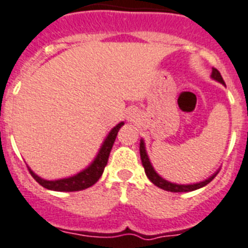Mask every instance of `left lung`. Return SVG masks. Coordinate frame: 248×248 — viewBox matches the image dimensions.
Wrapping results in <instances>:
<instances>
[{
	"mask_svg": "<svg viewBox=\"0 0 248 248\" xmlns=\"http://www.w3.org/2000/svg\"><path fill=\"white\" fill-rule=\"evenodd\" d=\"M211 78H215L217 81L224 84V80H223L220 72H219L217 68H213ZM140 156H141V163H142V166H144L145 173H146V176H148L149 180L152 181L155 186L160 187V188H163V190H166V191H170V192H188V191H194V190H197V188H201V187L206 186L208 183H210L211 181L214 180V177L218 174V172L214 173L210 178L205 180L204 182L194 183V185H177V183H172L166 181L164 178H162V177L159 176L155 170H154L153 166L150 164V160H149L148 155H146V152H145V145L142 140L140 141Z\"/></svg>",
	"mask_w": 248,
	"mask_h": 248,
	"instance_id": "obj_1",
	"label": "left lung"
}]
</instances>
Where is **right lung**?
<instances>
[{
    "instance_id": "obj_1",
    "label": "right lung",
    "mask_w": 248,
    "mask_h": 248,
    "mask_svg": "<svg viewBox=\"0 0 248 248\" xmlns=\"http://www.w3.org/2000/svg\"><path fill=\"white\" fill-rule=\"evenodd\" d=\"M124 126V122L118 124L116 127L112 128L109 135L107 136L104 140L102 148H100L99 153L96 158L94 159V162L90 164L86 170L82 172L78 173L76 176L68 177V178H63V180H57V181H46L43 178L38 177L33 170L29 168L30 174L33 176V178L39 183L40 186H43L44 188L53 191H65V192H71V191H81L85 190L88 187L93 186L96 181L99 180L100 176L103 174L104 167L108 163V158H109V153L112 150V146L114 144L116 136H117L120 128Z\"/></svg>"
}]
</instances>
